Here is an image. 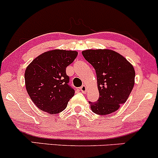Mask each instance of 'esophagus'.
Instances as JSON below:
<instances>
[{"mask_svg": "<svg viewBox=\"0 0 158 158\" xmlns=\"http://www.w3.org/2000/svg\"><path fill=\"white\" fill-rule=\"evenodd\" d=\"M80 89H81V91L83 93H85L86 92V90H87V89H86V85H83L82 86H81V87H80Z\"/></svg>", "mask_w": 158, "mask_h": 158, "instance_id": "esophagus-1", "label": "esophagus"}]
</instances>
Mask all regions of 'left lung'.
<instances>
[{
  "label": "left lung",
  "instance_id": "8db88e82",
  "mask_svg": "<svg viewBox=\"0 0 158 158\" xmlns=\"http://www.w3.org/2000/svg\"><path fill=\"white\" fill-rule=\"evenodd\" d=\"M82 55L96 70L99 98L89 102L93 112L99 115L111 114L126 102L134 84L133 65L122 55L108 49L86 50Z\"/></svg>",
  "mask_w": 158,
  "mask_h": 158
}]
</instances>
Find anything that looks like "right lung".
Wrapping results in <instances>:
<instances>
[{"mask_svg":"<svg viewBox=\"0 0 158 158\" xmlns=\"http://www.w3.org/2000/svg\"><path fill=\"white\" fill-rule=\"evenodd\" d=\"M77 56V51L52 50L40 54L27 66L25 87L39 109L51 114L65 109L74 95V89L68 84L66 67Z\"/></svg>","mask_w":158,"mask_h":158,"instance_id":"1","label":"right lung"}]
</instances>
